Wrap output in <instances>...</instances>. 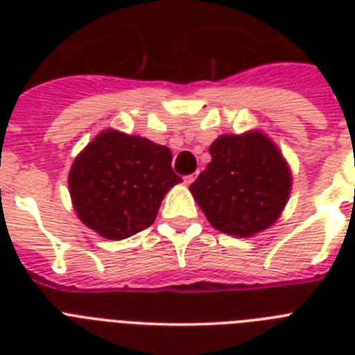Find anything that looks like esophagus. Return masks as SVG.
<instances>
[{"mask_svg": "<svg viewBox=\"0 0 355 355\" xmlns=\"http://www.w3.org/2000/svg\"><path fill=\"white\" fill-rule=\"evenodd\" d=\"M193 180H195L193 175H188V177H184V184H188V186H189V184H191V182H193Z\"/></svg>", "mask_w": 355, "mask_h": 355, "instance_id": "esophagus-1", "label": "esophagus"}]
</instances>
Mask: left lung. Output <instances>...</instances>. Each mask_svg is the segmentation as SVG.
<instances>
[{"mask_svg": "<svg viewBox=\"0 0 355 355\" xmlns=\"http://www.w3.org/2000/svg\"><path fill=\"white\" fill-rule=\"evenodd\" d=\"M211 162L189 186L206 219L219 232L250 237L272 227L291 193V167L261 130L221 134Z\"/></svg>", "mask_w": 355, "mask_h": 355, "instance_id": "obj_1", "label": "left lung"}]
</instances>
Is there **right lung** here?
<instances>
[{
    "mask_svg": "<svg viewBox=\"0 0 355 355\" xmlns=\"http://www.w3.org/2000/svg\"><path fill=\"white\" fill-rule=\"evenodd\" d=\"M166 145L107 128L80 150L68 175L77 217L105 239L150 227L173 186L182 182Z\"/></svg>",
    "mask_w": 355,
    "mask_h": 355,
    "instance_id": "1",
    "label": "right lung"
}]
</instances>
